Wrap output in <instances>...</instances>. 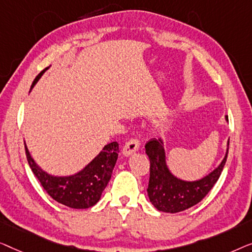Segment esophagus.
<instances>
[{
  "label": "esophagus",
  "mask_w": 252,
  "mask_h": 252,
  "mask_svg": "<svg viewBox=\"0 0 252 252\" xmlns=\"http://www.w3.org/2000/svg\"><path fill=\"white\" fill-rule=\"evenodd\" d=\"M139 145H140V141L137 139V138H131V139L126 143L125 147H123V154L127 157V155H131L134 152L139 150Z\"/></svg>",
  "instance_id": "34e87169"
}]
</instances>
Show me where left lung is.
<instances>
[{
  "label": "left lung",
  "mask_w": 252,
  "mask_h": 252,
  "mask_svg": "<svg viewBox=\"0 0 252 252\" xmlns=\"http://www.w3.org/2000/svg\"><path fill=\"white\" fill-rule=\"evenodd\" d=\"M226 120L228 121V118ZM145 150L150 158L148 197L158 210L171 214L186 210L203 200L220 177L228 154L227 148V153L220 165L210 175L196 182H184L169 171L161 139H151L145 145Z\"/></svg>",
  "instance_id": "left-lung-1"
}]
</instances>
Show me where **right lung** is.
Instances as JSON below:
<instances>
[{
	"instance_id": "right-lung-1",
	"label": "right lung",
	"mask_w": 252,
	"mask_h": 252,
	"mask_svg": "<svg viewBox=\"0 0 252 252\" xmlns=\"http://www.w3.org/2000/svg\"><path fill=\"white\" fill-rule=\"evenodd\" d=\"M44 70H42L35 77L32 88L37 82ZM25 151L32 171L49 195L66 207L87 209L97 203L102 190L111 179L113 169L118 160L119 144L113 141L106 145L104 150L82 171L69 177H54L48 175L34 162L26 145H25Z\"/></svg>"
}]
</instances>
